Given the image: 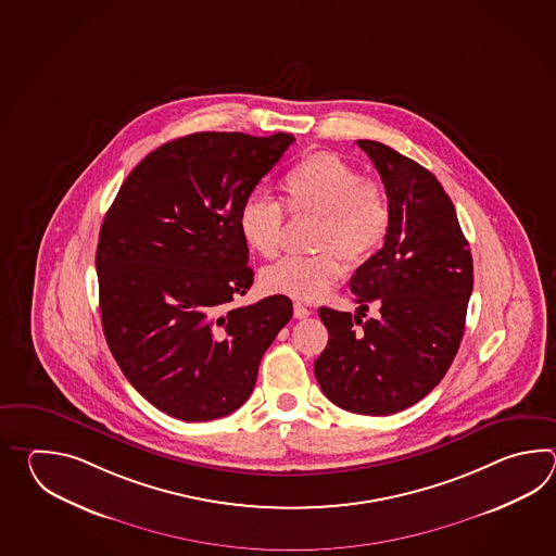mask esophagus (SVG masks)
Listing matches in <instances>:
<instances>
[{
  "label": "esophagus",
  "mask_w": 556,
  "mask_h": 556,
  "mask_svg": "<svg viewBox=\"0 0 556 556\" xmlns=\"http://www.w3.org/2000/svg\"><path fill=\"white\" fill-rule=\"evenodd\" d=\"M309 314H312V312H309V309H307L306 306H302V304H294V318L295 319L307 318V316H309Z\"/></svg>",
  "instance_id": "1"
}]
</instances>
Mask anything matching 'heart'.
<instances>
[{"label":"heart","instance_id":"obj_1","mask_svg":"<svg viewBox=\"0 0 556 556\" xmlns=\"http://www.w3.org/2000/svg\"><path fill=\"white\" fill-rule=\"evenodd\" d=\"M283 206L292 216H318L314 256H286L264 268L262 286L274 294L316 302L345 274V261H367L388 238L391 204L383 185L364 178L340 154L304 156L283 177ZM238 232L254 254L274 258L282 249L283 208L266 194H250L238 211Z\"/></svg>","mask_w":556,"mask_h":556}]
</instances>
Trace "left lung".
I'll return each mask as SVG.
<instances>
[{"mask_svg":"<svg viewBox=\"0 0 556 556\" xmlns=\"http://www.w3.org/2000/svg\"><path fill=\"white\" fill-rule=\"evenodd\" d=\"M357 147L383 180L390 232L350 280L359 312L319 307L330 338L314 374L338 407L391 415L424 400L459 350L472 292L471 250L435 175L388 144ZM367 303H376L380 316L364 323Z\"/></svg>","mask_w":556,"mask_h":556,"instance_id":"8db88e82","label":"left lung"}]
</instances>
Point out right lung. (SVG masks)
Masks as SVG:
<instances>
[{
	"instance_id": "1",
	"label": "right lung",
	"mask_w": 556,
	"mask_h": 556,
	"mask_svg": "<svg viewBox=\"0 0 556 556\" xmlns=\"http://www.w3.org/2000/svg\"><path fill=\"white\" fill-rule=\"evenodd\" d=\"M294 135L192 132L130 170L99 232V307L130 386L182 421L237 412L292 318L286 295L232 307L254 282L238 211Z\"/></svg>"
}]
</instances>
